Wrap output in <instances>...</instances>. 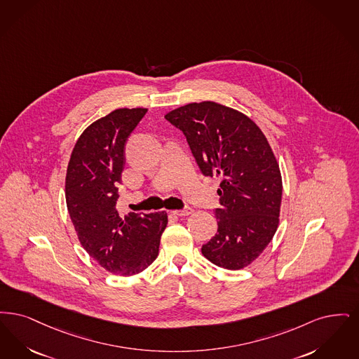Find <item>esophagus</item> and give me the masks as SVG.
<instances>
[{
  "mask_svg": "<svg viewBox=\"0 0 359 359\" xmlns=\"http://www.w3.org/2000/svg\"><path fill=\"white\" fill-rule=\"evenodd\" d=\"M172 213L175 215V216H189V215H191L193 213V209L191 208H185V209H181V210H172Z\"/></svg>",
  "mask_w": 359,
  "mask_h": 359,
  "instance_id": "esophagus-1",
  "label": "esophagus"
}]
</instances>
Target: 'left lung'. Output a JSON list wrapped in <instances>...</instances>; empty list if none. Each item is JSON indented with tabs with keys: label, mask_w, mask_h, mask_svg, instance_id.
I'll list each match as a JSON object with an SVG mask.
<instances>
[{
	"label": "left lung",
	"mask_w": 359,
	"mask_h": 359,
	"mask_svg": "<svg viewBox=\"0 0 359 359\" xmlns=\"http://www.w3.org/2000/svg\"><path fill=\"white\" fill-rule=\"evenodd\" d=\"M165 118L185 134L203 175L221 180L219 229L203 244V256L232 271L250 265L271 243L280 216V169L263 131L216 102L189 103Z\"/></svg>",
	"instance_id": "1"
}]
</instances>
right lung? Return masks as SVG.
Masks as SVG:
<instances>
[{
  "instance_id": "1",
  "label": "right lung",
  "mask_w": 359,
  "mask_h": 359,
  "mask_svg": "<svg viewBox=\"0 0 359 359\" xmlns=\"http://www.w3.org/2000/svg\"><path fill=\"white\" fill-rule=\"evenodd\" d=\"M147 109H118L88 126L72 150L65 175V201L79 241L106 271L133 276L158 256L168 213L123 215L118 185L125 146Z\"/></svg>"
}]
</instances>
